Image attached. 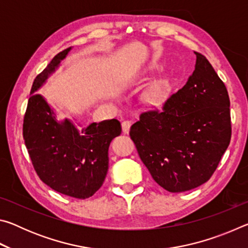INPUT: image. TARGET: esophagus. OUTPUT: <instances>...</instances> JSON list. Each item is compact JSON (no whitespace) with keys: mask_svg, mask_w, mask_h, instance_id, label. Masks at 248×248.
<instances>
[{"mask_svg":"<svg viewBox=\"0 0 248 248\" xmlns=\"http://www.w3.org/2000/svg\"><path fill=\"white\" fill-rule=\"evenodd\" d=\"M131 124H132L131 120H124L123 123H121V128H123V131L124 133H129Z\"/></svg>","mask_w":248,"mask_h":248,"instance_id":"1","label":"esophagus"}]
</instances>
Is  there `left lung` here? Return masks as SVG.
Wrapping results in <instances>:
<instances>
[{
    "label": "left lung",
    "instance_id": "1",
    "mask_svg": "<svg viewBox=\"0 0 248 248\" xmlns=\"http://www.w3.org/2000/svg\"><path fill=\"white\" fill-rule=\"evenodd\" d=\"M162 108L141 114L130 137L159 186L183 192L208 182L231 140L228 90L207 58Z\"/></svg>",
    "mask_w": 248,
    "mask_h": 248
}]
</instances>
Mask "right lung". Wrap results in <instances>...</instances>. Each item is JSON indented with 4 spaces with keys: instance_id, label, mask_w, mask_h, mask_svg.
I'll return each mask as SVG.
<instances>
[{
    "instance_id": "add662e5",
    "label": "right lung",
    "mask_w": 248,
    "mask_h": 248,
    "mask_svg": "<svg viewBox=\"0 0 248 248\" xmlns=\"http://www.w3.org/2000/svg\"><path fill=\"white\" fill-rule=\"evenodd\" d=\"M58 53L32 83L23 137L37 175L60 194L86 199L97 191L108 171V149L120 136L117 119L93 123L78 129L72 120H58L57 114L43 96L37 94L61 61L70 52Z\"/></svg>"
}]
</instances>
